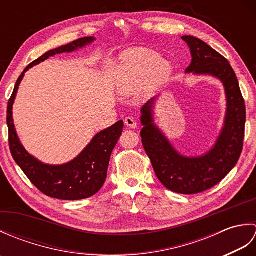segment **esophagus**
I'll return each mask as SVG.
<instances>
[{"mask_svg": "<svg viewBox=\"0 0 256 256\" xmlns=\"http://www.w3.org/2000/svg\"><path fill=\"white\" fill-rule=\"evenodd\" d=\"M124 124L126 125L128 128H136V126H138L136 122H135L134 118H125Z\"/></svg>", "mask_w": 256, "mask_h": 256, "instance_id": "34e87169", "label": "esophagus"}]
</instances>
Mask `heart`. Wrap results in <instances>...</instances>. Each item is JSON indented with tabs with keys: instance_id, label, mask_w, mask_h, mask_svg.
Listing matches in <instances>:
<instances>
[{
	"instance_id": "obj_1",
	"label": "heart",
	"mask_w": 256,
	"mask_h": 256,
	"mask_svg": "<svg viewBox=\"0 0 256 256\" xmlns=\"http://www.w3.org/2000/svg\"><path fill=\"white\" fill-rule=\"evenodd\" d=\"M170 72V64L148 48H133L122 57L118 76V89L122 94L138 91L140 86L155 84Z\"/></svg>"
}]
</instances>
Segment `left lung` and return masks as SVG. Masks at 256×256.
I'll list each match as a JSON object with an SVG mask.
<instances>
[{"label": "left lung", "instance_id": "8db88e82", "mask_svg": "<svg viewBox=\"0 0 256 256\" xmlns=\"http://www.w3.org/2000/svg\"><path fill=\"white\" fill-rule=\"evenodd\" d=\"M182 40L188 44L192 57L186 72L214 76L224 84L226 96L224 128L208 153L199 157L182 156L154 124L153 98L140 110V136L160 182L174 192L194 194L216 186L236 165L243 148L246 111L230 62L199 38L182 36Z\"/></svg>", "mask_w": 256, "mask_h": 256}]
</instances>
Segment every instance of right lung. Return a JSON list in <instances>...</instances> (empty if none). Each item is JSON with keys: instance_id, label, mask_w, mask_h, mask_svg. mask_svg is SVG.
<instances>
[{"instance_id": "1", "label": "right lung", "mask_w": 256, "mask_h": 256, "mask_svg": "<svg viewBox=\"0 0 256 256\" xmlns=\"http://www.w3.org/2000/svg\"><path fill=\"white\" fill-rule=\"evenodd\" d=\"M94 37H84L44 54L30 64L16 81L8 104V143L10 154L20 170L34 186L48 197L62 200H80L96 194L104 184L108 162L113 148L123 131V121L103 130L92 138L89 145L72 162L64 165H47L27 153L20 144L13 123L12 108L18 86L25 72L56 54L72 52L91 44Z\"/></svg>"}]
</instances>
